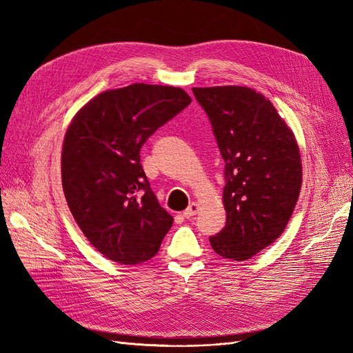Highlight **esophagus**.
I'll use <instances>...</instances> for the list:
<instances>
[{
  "label": "esophagus",
  "mask_w": 353,
  "mask_h": 353,
  "mask_svg": "<svg viewBox=\"0 0 353 353\" xmlns=\"http://www.w3.org/2000/svg\"><path fill=\"white\" fill-rule=\"evenodd\" d=\"M197 212H199V205H197L196 201H193V203H191V205L183 212V215H184V218H191V216H194Z\"/></svg>",
  "instance_id": "34e87169"
}]
</instances>
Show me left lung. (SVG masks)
<instances>
[{
    "label": "left lung",
    "instance_id": "left-lung-1",
    "mask_svg": "<svg viewBox=\"0 0 353 353\" xmlns=\"http://www.w3.org/2000/svg\"><path fill=\"white\" fill-rule=\"evenodd\" d=\"M225 162L227 223L209 237L222 258L248 261L281 236L302 187L296 138L270 100L248 87L193 88Z\"/></svg>",
    "mask_w": 353,
    "mask_h": 353
}]
</instances>
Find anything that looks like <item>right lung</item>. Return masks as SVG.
I'll return each instance as SVG.
<instances>
[{"instance_id":"obj_1","label":"right lung","mask_w":353,"mask_h":353,"mask_svg":"<svg viewBox=\"0 0 353 353\" xmlns=\"http://www.w3.org/2000/svg\"><path fill=\"white\" fill-rule=\"evenodd\" d=\"M191 103L181 88L132 83L99 94L73 117L63 143L61 183L74 221L105 258L152 259L174 218L141 166L144 143Z\"/></svg>"}]
</instances>
